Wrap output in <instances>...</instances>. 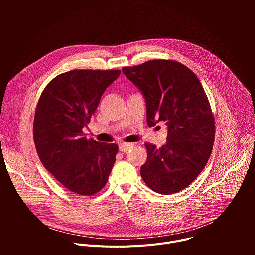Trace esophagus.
<instances>
[{"label": "esophagus", "mask_w": 255, "mask_h": 255, "mask_svg": "<svg viewBox=\"0 0 255 255\" xmlns=\"http://www.w3.org/2000/svg\"><path fill=\"white\" fill-rule=\"evenodd\" d=\"M133 146H134V144H132V143H121L119 145V150L121 152H126L129 149H131Z\"/></svg>", "instance_id": "obj_1"}]
</instances>
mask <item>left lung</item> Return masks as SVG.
I'll return each instance as SVG.
<instances>
[{"instance_id":"obj_1","label":"left lung","mask_w":255,"mask_h":255,"mask_svg":"<svg viewBox=\"0 0 255 255\" xmlns=\"http://www.w3.org/2000/svg\"><path fill=\"white\" fill-rule=\"evenodd\" d=\"M122 71L144 95L148 125L165 121L168 130L160 148L145 143L147 159L141 177L158 194L186 189L206 166L215 140V119L200 80L170 59L124 66Z\"/></svg>"}]
</instances>
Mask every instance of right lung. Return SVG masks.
I'll return each instance as SVG.
<instances>
[{"label":"right lung","mask_w":255,"mask_h":255,"mask_svg":"<svg viewBox=\"0 0 255 255\" xmlns=\"http://www.w3.org/2000/svg\"><path fill=\"white\" fill-rule=\"evenodd\" d=\"M119 69H74L44 88L36 106L33 138L44 167L68 191L92 196L107 184L118 145L84 137L101 97Z\"/></svg>","instance_id":"right-lung-1"}]
</instances>
